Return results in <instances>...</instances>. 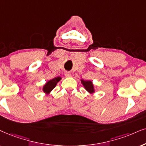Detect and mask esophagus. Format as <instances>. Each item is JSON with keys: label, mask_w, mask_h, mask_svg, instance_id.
I'll return each instance as SVG.
<instances>
[{"label": "esophagus", "mask_w": 146, "mask_h": 146, "mask_svg": "<svg viewBox=\"0 0 146 146\" xmlns=\"http://www.w3.org/2000/svg\"><path fill=\"white\" fill-rule=\"evenodd\" d=\"M64 75H65L67 77H70L71 76V74L69 73V72H65V73H64Z\"/></svg>", "instance_id": "obj_1"}]
</instances>
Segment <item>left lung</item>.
<instances>
[{
  "mask_svg": "<svg viewBox=\"0 0 146 146\" xmlns=\"http://www.w3.org/2000/svg\"><path fill=\"white\" fill-rule=\"evenodd\" d=\"M81 83H82L83 86L90 94H93L95 93V87L93 82L91 80H84V79H81Z\"/></svg>",
  "mask_w": 146,
  "mask_h": 146,
  "instance_id": "obj_1",
  "label": "left lung"
}]
</instances>
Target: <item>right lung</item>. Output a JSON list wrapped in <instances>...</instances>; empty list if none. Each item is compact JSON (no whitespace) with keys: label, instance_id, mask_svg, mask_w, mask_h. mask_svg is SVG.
Listing matches in <instances>:
<instances>
[{"label":"right lung","instance_id":"1","mask_svg":"<svg viewBox=\"0 0 146 146\" xmlns=\"http://www.w3.org/2000/svg\"><path fill=\"white\" fill-rule=\"evenodd\" d=\"M60 79H61L60 77H56L54 78L50 79V80L48 81L42 87V91H43L44 93L46 94V95L50 94V93L56 87L57 84L60 82Z\"/></svg>","mask_w":146,"mask_h":146}]
</instances>
